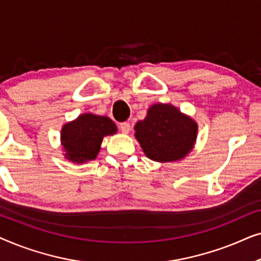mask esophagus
<instances>
[{
  "label": "esophagus",
  "mask_w": 261,
  "mask_h": 261,
  "mask_svg": "<svg viewBox=\"0 0 261 261\" xmlns=\"http://www.w3.org/2000/svg\"><path fill=\"white\" fill-rule=\"evenodd\" d=\"M120 129L123 134H128L130 132V124L128 122H122L120 123Z\"/></svg>",
  "instance_id": "1"
}]
</instances>
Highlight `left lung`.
<instances>
[{
    "label": "left lung",
    "mask_w": 261,
    "mask_h": 261,
    "mask_svg": "<svg viewBox=\"0 0 261 261\" xmlns=\"http://www.w3.org/2000/svg\"><path fill=\"white\" fill-rule=\"evenodd\" d=\"M197 123L171 105L149 107L144 120L135 124V138L146 156L159 163L177 162L194 148Z\"/></svg>",
    "instance_id": "8db88e82"
}]
</instances>
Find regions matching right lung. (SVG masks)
I'll return each instance as SVG.
<instances>
[{
    "instance_id": "add662e5",
    "label": "right lung",
    "mask_w": 261,
    "mask_h": 261,
    "mask_svg": "<svg viewBox=\"0 0 261 261\" xmlns=\"http://www.w3.org/2000/svg\"><path fill=\"white\" fill-rule=\"evenodd\" d=\"M116 132V124L109 117L90 113L82 114L62 128L60 140L65 151V158L76 164L96 159L103 138Z\"/></svg>"
}]
</instances>
